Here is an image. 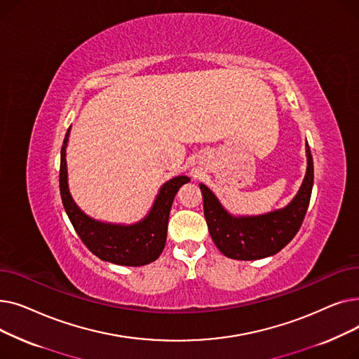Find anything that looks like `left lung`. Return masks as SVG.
Masks as SVG:
<instances>
[{
	"mask_svg": "<svg viewBox=\"0 0 359 359\" xmlns=\"http://www.w3.org/2000/svg\"><path fill=\"white\" fill-rule=\"evenodd\" d=\"M307 172L298 194L285 206L263 215L236 217L224 208L208 186L199 184L203 196V214L210 234L219 252L230 259L256 260L284 249L304 221L314 182L313 157L309 144Z\"/></svg>",
	"mask_w": 359,
	"mask_h": 359,
	"instance_id": "8db88e82",
	"label": "left lung"
}]
</instances>
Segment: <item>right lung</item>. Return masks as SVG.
Segmentation results:
<instances>
[{
  "label": "right lung",
  "mask_w": 359,
  "mask_h": 359,
  "mask_svg": "<svg viewBox=\"0 0 359 359\" xmlns=\"http://www.w3.org/2000/svg\"><path fill=\"white\" fill-rule=\"evenodd\" d=\"M67 130L61 148L60 191L65 212L87 249L104 262L123 266H142L154 262L161 255L165 237L168 215L173 199L180 187L191 182L187 176H177L165 182L151 206L148 215L132 225L102 222L86 215L74 202L68 187L67 172V144L69 138Z\"/></svg>",
  "instance_id": "obj_1"
}]
</instances>
